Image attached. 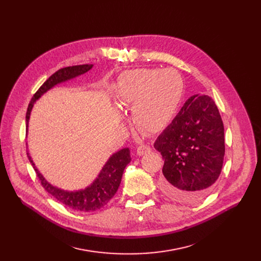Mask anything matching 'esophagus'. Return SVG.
Instances as JSON below:
<instances>
[{
  "mask_svg": "<svg viewBox=\"0 0 261 261\" xmlns=\"http://www.w3.org/2000/svg\"><path fill=\"white\" fill-rule=\"evenodd\" d=\"M150 152H151V148L147 145H140L137 148V154L138 155H145V154L150 153Z\"/></svg>",
  "mask_w": 261,
  "mask_h": 261,
  "instance_id": "1",
  "label": "esophagus"
}]
</instances>
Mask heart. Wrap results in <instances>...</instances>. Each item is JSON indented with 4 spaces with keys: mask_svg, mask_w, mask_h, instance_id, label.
Returning a JSON list of instances; mask_svg holds the SVG:
<instances>
[{
    "mask_svg": "<svg viewBox=\"0 0 261 261\" xmlns=\"http://www.w3.org/2000/svg\"><path fill=\"white\" fill-rule=\"evenodd\" d=\"M183 94V81L175 69L136 68L124 73L114 87L122 107L132 106L134 125L145 133H158L175 116Z\"/></svg>",
    "mask_w": 261,
    "mask_h": 261,
    "instance_id": "b5f03b06",
    "label": "heart"
}]
</instances>
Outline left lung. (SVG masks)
<instances>
[{
    "instance_id": "left-lung-1",
    "label": "left lung",
    "mask_w": 261,
    "mask_h": 261,
    "mask_svg": "<svg viewBox=\"0 0 261 261\" xmlns=\"http://www.w3.org/2000/svg\"><path fill=\"white\" fill-rule=\"evenodd\" d=\"M154 148L164 159L161 187L170 198L197 203L218 180L225 156L224 124L211 97L189 98L157 137Z\"/></svg>"
}]
</instances>
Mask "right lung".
Wrapping results in <instances>:
<instances>
[{"mask_svg": "<svg viewBox=\"0 0 261 261\" xmlns=\"http://www.w3.org/2000/svg\"><path fill=\"white\" fill-rule=\"evenodd\" d=\"M92 67V64H81V65H74V66H67L58 69L56 73H54L48 80H46L34 93L33 98L30 101L28 106L27 114H26V121L27 127L30 113L33 107V104L42 96L44 92L54 87L55 85L65 82L69 79H73L78 77ZM28 158L32 164L34 171L39 178V181L43 188L52 195L57 201L64 204L65 206L72 208L77 211H84L90 212L96 211L103 206H105L116 194L118 186L121 184L123 173L127 164L131 161L130 150L129 148L122 149L118 152L114 153L106 162L104 168L100 172L98 178L94 180L88 187L76 192H67L63 189L57 188L50 184L46 181L43 176L39 173L36 169L33 160L28 154Z\"/></svg>", "mask_w": 261, "mask_h": 261, "instance_id": "1", "label": "right lung"}]
</instances>
